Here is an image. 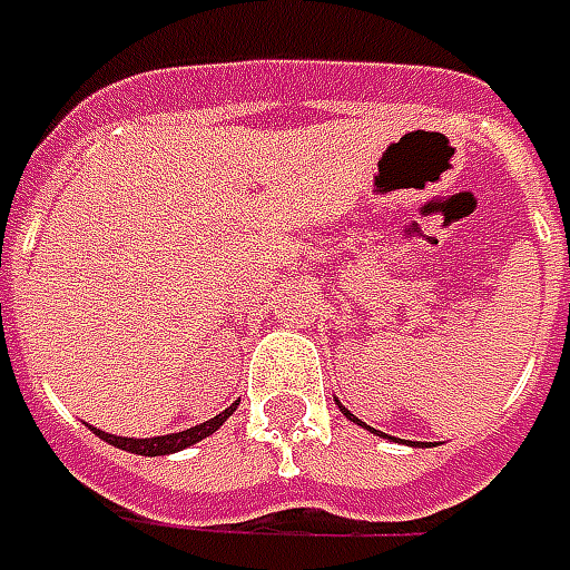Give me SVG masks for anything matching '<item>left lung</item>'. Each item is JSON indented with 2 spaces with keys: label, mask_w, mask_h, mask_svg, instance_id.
<instances>
[{
  "label": "left lung",
  "mask_w": 570,
  "mask_h": 570,
  "mask_svg": "<svg viewBox=\"0 0 570 570\" xmlns=\"http://www.w3.org/2000/svg\"><path fill=\"white\" fill-rule=\"evenodd\" d=\"M334 402H337V399H334ZM337 407H341V414H346V421H353V423H358V426H365V430H371V433H377V435H383V439H393V435H386V433H381V430H374V426H368V423H362L356 417V414H350V411H346V407L341 405V402H337ZM423 445V442H421Z\"/></svg>",
  "instance_id": "1"
}]
</instances>
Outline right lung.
<instances>
[{"label":"right lung","instance_id":"obj_1","mask_svg":"<svg viewBox=\"0 0 570 570\" xmlns=\"http://www.w3.org/2000/svg\"><path fill=\"white\" fill-rule=\"evenodd\" d=\"M239 402H233L227 411H220L217 417L205 423H196V426H189V430H180V433H168V435H153V439H128V435H112V433H104L98 426H91V433L104 439L107 445L119 448V451H128V454H140V458H165V454H175V451H184V448L196 445L202 442L205 435L217 433L224 421H227L229 414L236 411Z\"/></svg>","mask_w":570,"mask_h":570}]
</instances>
